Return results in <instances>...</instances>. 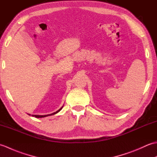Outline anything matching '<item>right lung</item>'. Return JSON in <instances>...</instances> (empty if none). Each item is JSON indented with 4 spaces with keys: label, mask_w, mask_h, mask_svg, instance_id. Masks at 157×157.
I'll list each match as a JSON object with an SVG mask.
<instances>
[{
    "label": "right lung",
    "mask_w": 157,
    "mask_h": 157,
    "mask_svg": "<svg viewBox=\"0 0 157 157\" xmlns=\"http://www.w3.org/2000/svg\"><path fill=\"white\" fill-rule=\"evenodd\" d=\"M63 106H62V107L60 109H59L57 111H56V112H55V113H51V114H48V115H32V116L33 117H36V118H42V117H47V116H50V115H55L56 113H59L60 111H61V110L63 109Z\"/></svg>",
    "instance_id": "right-lung-1"
}]
</instances>
